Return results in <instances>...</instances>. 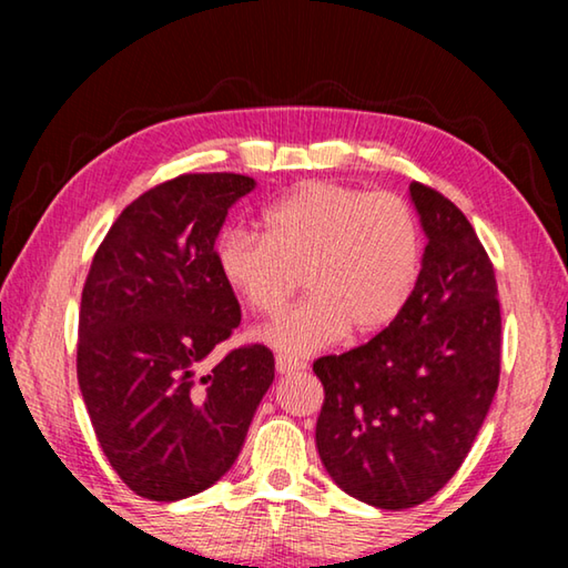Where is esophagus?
Listing matches in <instances>:
<instances>
[{"mask_svg": "<svg viewBox=\"0 0 568 568\" xmlns=\"http://www.w3.org/2000/svg\"><path fill=\"white\" fill-rule=\"evenodd\" d=\"M275 368H277V373H283V376H287V373L303 371L305 363L297 361V358H291V355H277V358H275Z\"/></svg>", "mask_w": 568, "mask_h": 568, "instance_id": "esophagus-1", "label": "esophagus"}]
</instances>
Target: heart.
<instances>
[{
	"label": "heart",
	"instance_id": "obj_1",
	"mask_svg": "<svg viewBox=\"0 0 568 568\" xmlns=\"http://www.w3.org/2000/svg\"><path fill=\"white\" fill-rule=\"evenodd\" d=\"M426 240L406 200L338 182H305L265 213V235L233 227L220 235L215 265L250 311L281 313L297 281L307 301L261 331L273 348L315 353L371 338L396 323L416 295Z\"/></svg>",
	"mask_w": 568,
	"mask_h": 568
}]
</instances>
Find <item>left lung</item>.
Wrapping results in <instances>:
<instances>
[{"label": "left lung", "instance_id": "1", "mask_svg": "<svg viewBox=\"0 0 568 568\" xmlns=\"http://www.w3.org/2000/svg\"><path fill=\"white\" fill-rule=\"evenodd\" d=\"M408 190L428 237L416 295L376 338L313 363L325 390L315 423L325 470L345 494L388 511L448 484L501 376L494 265L448 197L420 182Z\"/></svg>", "mask_w": 568, "mask_h": 568}]
</instances>
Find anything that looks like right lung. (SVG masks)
I'll return each instance as SVG.
<instances>
[{
  "instance_id": "add662e5",
  "label": "right lung",
  "mask_w": 568,
  "mask_h": 568,
  "mask_svg": "<svg viewBox=\"0 0 568 568\" xmlns=\"http://www.w3.org/2000/svg\"><path fill=\"white\" fill-rule=\"evenodd\" d=\"M253 187V178L200 172L148 190L114 220L82 287L84 406L110 466L150 501H180L223 478L275 378L261 343L205 365L240 325L215 240Z\"/></svg>"
}]
</instances>
